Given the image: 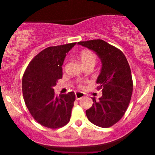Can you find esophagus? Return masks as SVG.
Listing matches in <instances>:
<instances>
[{
    "mask_svg": "<svg viewBox=\"0 0 155 155\" xmlns=\"http://www.w3.org/2000/svg\"><path fill=\"white\" fill-rule=\"evenodd\" d=\"M75 94H76V100H79V99H81L82 97H83L84 96H85L84 93L81 92V91H76Z\"/></svg>",
    "mask_w": 155,
    "mask_h": 155,
    "instance_id": "esophagus-1",
    "label": "esophagus"
}]
</instances>
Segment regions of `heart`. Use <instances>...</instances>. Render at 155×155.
<instances>
[{
  "label": "heart",
  "instance_id": "obj_1",
  "mask_svg": "<svg viewBox=\"0 0 155 155\" xmlns=\"http://www.w3.org/2000/svg\"><path fill=\"white\" fill-rule=\"evenodd\" d=\"M79 58L82 66L94 65L97 61V57L95 54L90 50H83L79 54Z\"/></svg>",
  "mask_w": 155,
  "mask_h": 155
}]
</instances>
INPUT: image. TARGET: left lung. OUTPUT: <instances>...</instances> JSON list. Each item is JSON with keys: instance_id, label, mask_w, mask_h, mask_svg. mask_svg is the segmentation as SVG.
<instances>
[{"instance_id": "1", "label": "left lung", "mask_w": 155, "mask_h": 155, "mask_svg": "<svg viewBox=\"0 0 155 155\" xmlns=\"http://www.w3.org/2000/svg\"><path fill=\"white\" fill-rule=\"evenodd\" d=\"M78 44L97 54L102 67L97 77V89L102 96L85 111L88 120L97 127L108 128L124 117L133 93L130 65L120 50L101 39L79 41Z\"/></svg>"}]
</instances>
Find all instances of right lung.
I'll list each match as a JSON object with an SVG mask.
<instances>
[{
    "instance_id": "add662e5",
    "label": "right lung",
    "mask_w": 155,
    "mask_h": 155,
    "mask_svg": "<svg viewBox=\"0 0 155 155\" xmlns=\"http://www.w3.org/2000/svg\"><path fill=\"white\" fill-rule=\"evenodd\" d=\"M76 44L53 46L41 51L28 64L22 76L25 105L32 117L43 127L61 128L70 120L75 93L56 96L54 87L63 76L62 65L67 54Z\"/></svg>"
}]
</instances>
